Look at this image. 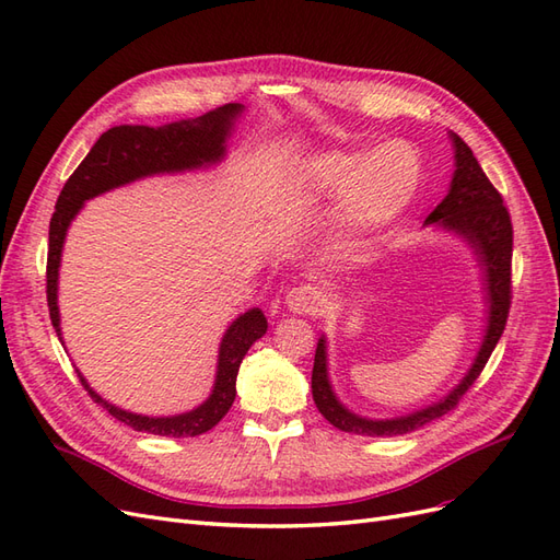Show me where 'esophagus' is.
Returning a JSON list of instances; mask_svg holds the SVG:
<instances>
[{"instance_id": "obj_1", "label": "esophagus", "mask_w": 560, "mask_h": 560, "mask_svg": "<svg viewBox=\"0 0 560 560\" xmlns=\"http://www.w3.org/2000/svg\"><path fill=\"white\" fill-rule=\"evenodd\" d=\"M322 292L313 284H301L292 287L290 292L284 294V306L294 315H315L322 308Z\"/></svg>"}]
</instances>
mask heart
Segmentation results:
<instances>
[{"instance_id":"b5f03b06","label":"heart","mask_w":560,"mask_h":560,"mask_svg":"<svg viewBox=\"0 0 560 560\" xmlns=\"http://www.w3.org/2000/svg\"><path fill=\"white\" fill-rule=\"evenodd\" d=\"M303 186L315 202L336 196V226L352 245L376 241L409 210L420 186V159L409 142L364 151H319L303 163Z\"/></svg>"}]
</instances>
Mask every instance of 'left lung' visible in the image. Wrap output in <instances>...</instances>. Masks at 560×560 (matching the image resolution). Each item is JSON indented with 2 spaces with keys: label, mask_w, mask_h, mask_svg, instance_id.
I'll return each mask as SVG.
<instances>
[{
  "label": "left lung",
  "mask_w": 560,
  "mask_h": 560,
  "mask_svg": "<svg viewBox=\"0 0 560 560\" xmlns=\"http://www.w3.org/2000/svg\"><path fill=\"white\" fill-rule=\"evenodd\" d=\"M448 140L453 147L455 165L448 194L430 212L422 226L434 231L439 229L455 235L457 241H463L474 254V261H477L481 270L486 319L479 350L474 354L465 376L457 381L444 397L401 416L369 418L348 409L341 397L336 395L329 378L327 336L322 334L317 338L311 381L313 401L317 406V411L341 432L362 436H397L420 430L422 425H428V422L446 416L457 404V399L471 387V383L479 378L490 352L495 350L504 331L512 299V219L510 212L502 206V196L495 191V186L488 182L479 161L474 159L471 149L457 138L453 130H448Z\"/></svg>",
  "instance_id": "obj_1"
}]
</instances>
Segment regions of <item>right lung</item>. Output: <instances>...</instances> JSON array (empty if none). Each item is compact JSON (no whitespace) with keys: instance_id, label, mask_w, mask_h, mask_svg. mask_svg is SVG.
Listing matches in <instances>:
<instances>
[{"instance_id":"right-lung-1","label":"right lung","mask_w":560,"mask_h":560,"mask_svg":"<svg viewBox=\"0 0 560 560\" xmlns=\"http://www.w3.org/2000/svg\"><path fill=\"white\" fill-rule=\"evenodd\" d=\"M245 114V105L231 103L217 107L196 118H182L165 126H114L100 135V140L81 161L74 175L67 179L56 202V212L50 217L48 226V264H46V299L54 329L62 343L60 329V308H58V280L60 261L67 231L74 217L86 206V200L103 196L132 182L159 175H182L206 171L226 159V142L235 130V124ZM268 319L261 308H249L235 317L226 327L222 343L217 352L214 383L208 399L194 406L191 411L175 416H144L121 409L77 374L81 385L89 389L95 404L107 409L116 420L126 422L128 428L138 432H149L159 436H198L212 430L222 420L235 399V378H238L241 362L254 341L266 334Z\"/></svg>"}]
</instances>
